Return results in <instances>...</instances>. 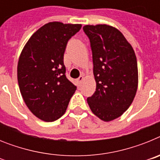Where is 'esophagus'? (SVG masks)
Instances as JSON below:
<instances>
[{"label":"esophagus","instance_id":"obj_1","mask_svg":"<svg viewBox=\"0 0 160 160\" xmlns=\"http://www.w3.org/2000/svg\"><path fill=\"white\" fill-rule=\"evenodd\" d=\"M83 78H83L82 76H80V77L77 79V83L78 86H80V85L82 84V81H83Z\"/></svg>","mask_w":160,"mask_h":160}]
</instances>
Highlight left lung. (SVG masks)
I'll use <instances>...</instances> for the list:
<instances>
[{
    "instance_id": "left-lung-1",
    "label": "left lung",
    "mask_w": 160,
    "mask_h": 160,
    "mask_svg": "<svg viewBox=\"0 0 160 160\" xmlns=\"http://www.w3.org/2000/svg\"><path fill=\"white\" fill-rule=\"evenodd\" d=\"M92 51L96 90L87 98L90 110L109 122L121 116L132 103L138 87L135 51L122 33L107 25H85Z\"/></svg>"
}]
</instances>
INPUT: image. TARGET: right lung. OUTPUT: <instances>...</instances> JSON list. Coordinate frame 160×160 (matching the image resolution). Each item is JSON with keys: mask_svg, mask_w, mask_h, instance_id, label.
<instances>
[{"mask_svg": "<svg viewBox=\"0 0 160 160\" xmlns=\"http://www.w3.org/2000/svg\"><path fill=\"white\" fill-rule=\"evenodd\" d=\"M81 27L58 22L46 24L31 36L20 55V91L31 112L43 121L62 116L77 89L66 78L63 59L68 41Z\"/></svg>", "mask_w": 160, "mask_h": 160, "instance_id": "right-lung-1", "label": "right lung"}]
</instances>
